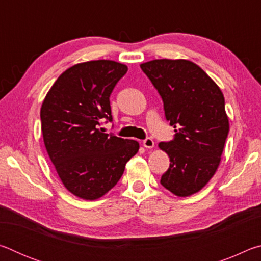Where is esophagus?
Masks as SVG:
<instances>
[{"instance_id": "esophagus-1", "label": "esophagus", "mask_w": 261, "mask_h": 261, "mask_svg": "<svg viewBox=\"0 0 261 261\" xmlns=\"http://www.w3.org/2000/svg\"><path fill=\"white\" fill-rule=\"evenodd\" d=\"M143 146L145 148H153L154 147V140L152 138H146L143 140Z\"/></svg>"}]
</instances>
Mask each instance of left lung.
<instances>
[{
    "mask_svg": "<svg viewBox=\"0 0 261 261\" xmlns=\"http://www.w3.org/2000/svg\"><path fill=\"white\" fill-rule=\"evenodd\" d=\"M163 101L174 139L159 144L170 159L160 183L178 197L196 193L213 177L229 132L224 98L204 70L187 60L140 64Z\"/></svg>",
    "mask_w": 261,
    "mask_h": 261,
    "instance_id": "left-lung-1",
    "label": "left lung"
}]
</instances>
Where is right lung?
Here are the masks:
<instances>
[{
	"label": "right lung",
	"mask_w": 261,
	"mask_h": 261,
	"mask_svg": "<svg viewBox=\"0 0 261 261\" xmlns=\"http://www.w3.org/2000/svg\"><path fill=\"white\" fill-rule=\"evenodd\" d=\"M126 71V65L108 60L73 65L57 78L41 106L48 155L64 187L83 199H98L113 189L139 149L136 140L99 129L102 121L113 122L109 98Z\"/></svg>",
	"instance_id": "1"
}]
</instances>
